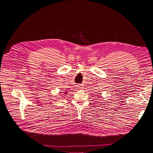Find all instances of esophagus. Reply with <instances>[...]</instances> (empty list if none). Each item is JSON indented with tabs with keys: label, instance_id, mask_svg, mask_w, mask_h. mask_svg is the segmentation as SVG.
Returning a JSON list of instances; mask_svg holds the SVG:
<instances>
[{
	"label": "esophagus",
	"instance_id": "obj_1",
	"mask_svg": "<svg viewBox=\"0 0 153 153\" xmlns=\"http://www.w3.org/2000/svg\"><path fill=\"white\" fill-rule=\"evenodd\" d=\"M80 88H82V87H80Z\"/></svg>",
	"mask_w": 153,
	"mask_h": 153
}]
</instances>
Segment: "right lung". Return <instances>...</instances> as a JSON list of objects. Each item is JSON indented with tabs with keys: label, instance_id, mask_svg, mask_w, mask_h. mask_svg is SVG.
<instances>
[{
	"label": "right lung",
	"instance_id": "add662e5",
	"mask_svg": "<svg viewBox=\"0 0 153 153\" xmlns=\"http://www.w3.org/2000/svg\"><path fill=\"white\" fill-rule=\"evenodd\" d=\"M64 93V94H66V93H67V91H66V92H63Z\"/></svg>",
	"mask_w": 153,
	"mask_h": 153
}]
</instances>
